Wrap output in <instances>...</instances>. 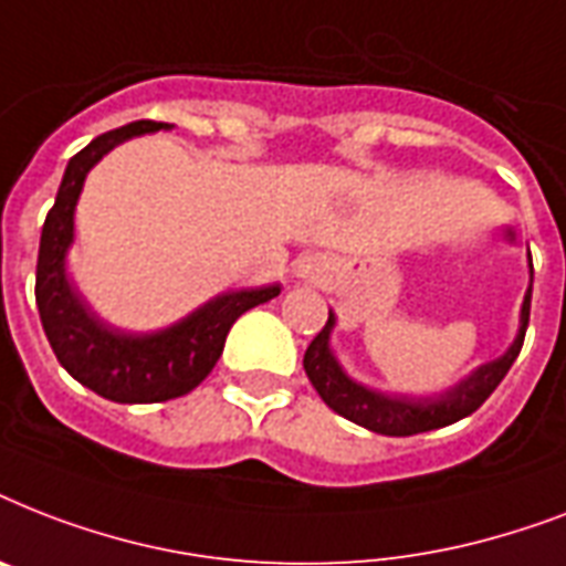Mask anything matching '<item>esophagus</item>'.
<instances>
[{
    "instance_id": "1",
    "label": "esophagus",
    "mask_w": 566,
    "mask_h": 566,
    "mask_svg": "<svg viewBox=\"0 0 566 566\" xmlns=\"http://www.w3.org/2000/svg\"><path fill=\"white\" fill-rule=\"evenodd\" d=\"M308 270H311V266H305V273H308Z\"/></svg>"
}]
</instances>
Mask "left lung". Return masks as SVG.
<instances>
[{
  "label": "left lung",
  "mask_w": 566,
  "mask_h": 566,
  "mask_svg": "<svg viewBox=\"0 0 566 566\" xmlns=\"http://www.w3.org/2000/svg\"><path fill=\"white\" fill-rule=\"evenodd\" d=\"M532 261V255H528ZM528 308H532V287L526 291L523 300V311H520V332L514 337V344L502 358L496 361L482 364L479 370L470 373L464 381H458L455 387H449L443 394L422 396H387L370 390V387L358 385L346 376L344 367L337 364L328 337L335 328V314L328 311V323L323 326L311 346L305 349L302 367L308 373L311 385L317 387L319 399L332 408L335 413L346 417V420L358 422L364 429L376 431V434H387V438H408V434H420V431L443 429L452 422L464 420L475 408H482L488 396L500 387L505 373L511 370V364L517 361L520 349H523V337L528 328Z\"/></svg>",
  "instance_id": "8db88e82"
}]
</instances>
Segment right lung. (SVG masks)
<instances>
[{"mask_svg": "<svg viewBox=\"0 0 566 566\" xmlns=\"http://www.w3.org/2000/svg\"><path fill=\"white\" fill-rule=\"evenodd\" d=\"M161 128L172 126L137 119L123 128L105 132L84 146L82 153L73 155L57 188L55 205L46 213V222L40 231L34 300H38L40 323L49 337V346L75 381H82L93 394L105 396L111 402L123 405L167 402V399L190 394L213 370L234 319L261 302H270L282 291L279 284H266V287L222 293L179 323L161 332H149V335H128V332L105 326L73 291L64 261L66 249L73 243L75 202H78L87 172L93 170V164L102 161V155H108L128 137L149 135Z\"/></svg>", "mask_w": 566, "mask_h": 566, "instance_id": "right-lung-1", "label": "right lung"}]
</instances>
